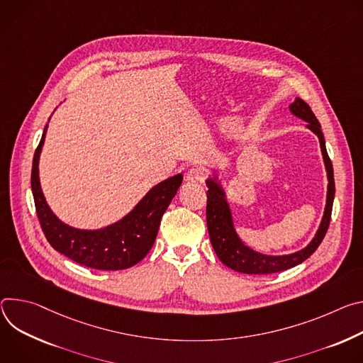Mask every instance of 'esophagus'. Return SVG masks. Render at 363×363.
I'll return each mask as SVG.
<instances>
[{
	"label": "esophagus",
	"mask_w": 363,
	"mask_h": 363,
	"mask_svg": "<svg viewBox=\"0 0 363 363\" xmlns=\"http://www.w3.org/2000/svg\"><path fill=\"white\" fill-rule=\"evenodd\" d=\"M205 179H206V170L203 167L196 166L186 173V180L191 183H203Z\"/></svg>",
	"instance_id": "34e87169"
}]
</instances>
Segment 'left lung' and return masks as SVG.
<instances>
[{
    "label": "left lung",
    "instance_id": "left-lung-1",
    "mask_svg": "<svg viewBox=\"0 0 363 363\" xmlns=\"http://www.w3.org/2000/svg\"><path fill=\"white\" fill-rule=\"evenodd\" d=\"M290 111L301 118L307 123V128L311 130L320 141L321 154H323L325 166L328 172V200H326V209L323 219L317 229L315 236L313 238L311 242L301 251L290 254V255H264L259 254L250 247H247L242 240L235 232L232 213L229 209V205L226 202V194L222 189V186L218 183L216 177L208 179V205H206V222H208V230L211 236L212 247L218 255V258L229 268L238 272L244 274H272L279 272L289 268H293L303 261H306L321 244L323 240L330 218H332V208H333V199H335V179H333V166L329 158L326 143L323 133H321L320 123L317 121L315 115L313 113L311 108L300 98H297L291 105Z\"/></svg>",
    "mask_w": 363,
    "mask_h": 363
}]
</instances>
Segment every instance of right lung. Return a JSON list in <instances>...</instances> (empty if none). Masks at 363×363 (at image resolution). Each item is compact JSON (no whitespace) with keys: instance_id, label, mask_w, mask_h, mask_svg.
Instances as JSON below:
<instances>
[{"instance_id":"add662e5","label":"right lung","mask_w":363,"mask_h":363,"mask_svg":"<svg viewBox=\"0 0 363 363\" xmlns=\"http://www.w3.org/2000/svg\"><path fill=\"white\" fill-rule=\"evenodd\" d=\"M48 125L35 148L31 169V190L40 226L49 244L72 261L88 268L118 271L138 264L154 245L161 218L183 182L176 174L154 186L140 203L121 220L102 229L72 228L50 211L38 180V158L45 144Z\"/></svg>"}]
</instances>
